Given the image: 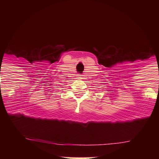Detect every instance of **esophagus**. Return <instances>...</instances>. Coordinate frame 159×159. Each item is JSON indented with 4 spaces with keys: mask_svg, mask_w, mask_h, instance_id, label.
<instances>
[{
    "mask_svg": "<svg viewBox=\"0 0 159 159\" xmlns=\"http://www.w3.org/2000/svg\"><path fill=\"white\" fill-rule=\"evenodd\" d=\"M81 75H79V76H78V77H79V78H82L81 77Z\"/></svg>",
    "mask_w": 159,
    "mask_h": 159,
    "instance_id": "1",
    "label": "esophagus"
}]
</instances>
